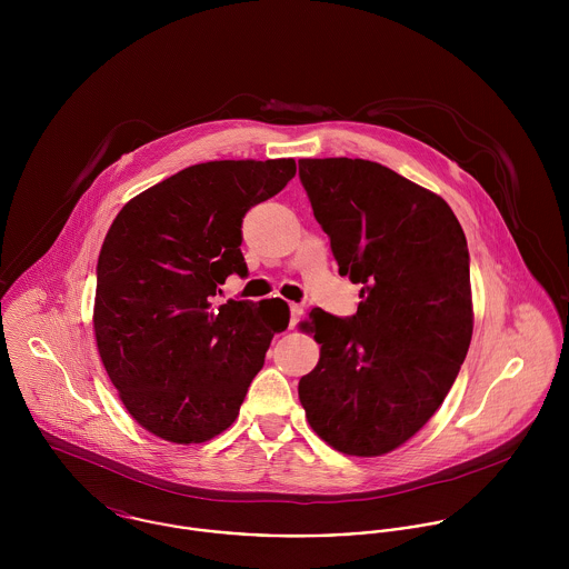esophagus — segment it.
I'll return each instance as SVG.
<instances>
[{
	"instance_id": "esophagus-1",
	"label": "esophagus",
	"mask_w": 569,
	"mask_h": 569,
	"mask_svg": "<svg viewBox=\"0 0 569 569\" xmlns=\"http://www.w3.org/2000/svg\"><path fill=\"white\" fill-rule=\"evenodd\" d=\"M289 311H291V322H289V326H291V328H296L298 322L302 320L305 309H302V305H291V307H289Z\"/></svg>"
}]
</instances>
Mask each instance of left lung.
<instances>
[{"label": "left lung", "instance_id": "obj_1", "mask_svg": "<svg viewBox=\"0 0 569 569\" xmlns=\"http://www.w3.org/2000/svg\"><path fill=\"white\" fill-rule=\"evenodd\" d=\"M339 273L361 282L352 318L313 309L322 343L298 395L313 431L346 456L407 442L442 406L473 335L469 249L436 192L368 160H300Z\"/></svg>", "mask_w": 569, "mask_h": 569}]
</instances>
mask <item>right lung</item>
<instances>
[{
  "label": "right lung",
  "mask_w": 569,
  "mask_h": 569,
  "mask_svg": "<svg viewBox=\"0 0 569 569\" xmlns=\"http://www.w3.org/2000/svg\"><path fill=\"white\" fill-rule=\"evenodd\" d=\"M293 174L291 158L194 163L113 219L96 269V346L122 406L158 438L192 445L226 431L289 326L280 298H212L230 273L247 276L244 212Z\"/></svg>",
  "instance_id": "1"
}]
</instances>
